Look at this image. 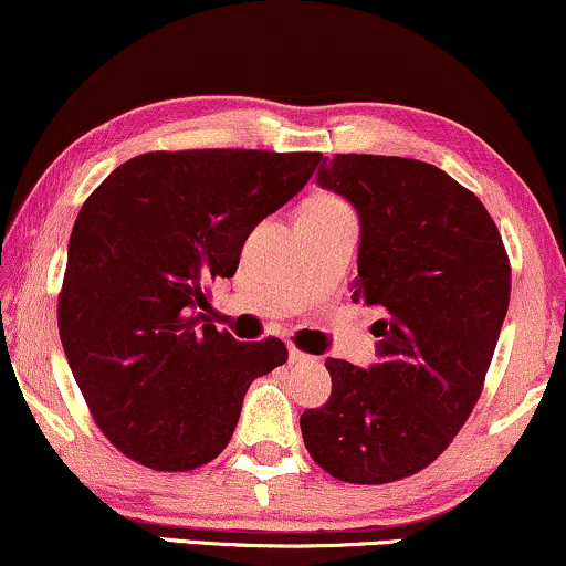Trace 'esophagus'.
<instances>
[{
  "label": "esophagus",
  "instance_id": "obj_1",
  "mask_svg": "<svg viewBox=\"0 0 566 566\" xmlns=\"http://www.w3.org/2000/svg\"><path fill=\"white\" fill-rule=\"evenodd\" d=\"M307 360H311V355H305V353H300V349L290 347V363H292V366H303V363H307Z\"/></svg>",
  "mask_w": 566,
  "mask_h": 566
}]
</instances>
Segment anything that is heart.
<instances>
[{"instance_id": "obj_1", "label": "heart", "mask_w": 566, "mask_h": 566, "mask_svg": "<svg viewBox=\"0 0 566 566\" xmlns=\"http://www.w3.org/2000/svg\"><path fill=\"white\" fill-rule=\"evenodd\" d=\"M303 213H316V217H334V213H349V209L345 203H342V200H336L332 196H316L303 206Z\"/></svg>"}]
</instances>
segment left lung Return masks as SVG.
Masks as SVG:
<instances>
[{
	"label": "left lung",
	"instance_id": "left-lung-1",
	"mask_svg": "<svg viewBox=\"0 0 566 566\" xmlns=\"http://www.w3.org/2000/svg\"><path fill=\"white\" fill-rule=\"evenodd\" d=\"M316 182L357 211L349 290L384 316L374 366L326 357L332 397L300 431L339 481L391 483L428 468L473 412L510 307V259L481 200L433 164L336 154Z\"/></svg>",
	"mask_w": 566,
	"mask_h": 566
}]
</instances>
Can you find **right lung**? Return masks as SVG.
Returning a JSON list of instances; mask_svg holds the SVG:
<instances>
[{"mask_svg":"<svg viewBox=\"0 0 566 566\" xmlns=\"http://www.w3.org/2000/svg\"><path fill=\"white\" fill-rule=\"evenodd\" d=\"M321 154L206 148L135 156L91 192L67 245L60 336L93 420L119 452L185 473L221 454L279 339L206 324L211 279L295 198Z\"/></svg>","mask_w":566,"mask_h":566,"instance_id":"right-lung-1","label":"right lung"}]
</instances>
